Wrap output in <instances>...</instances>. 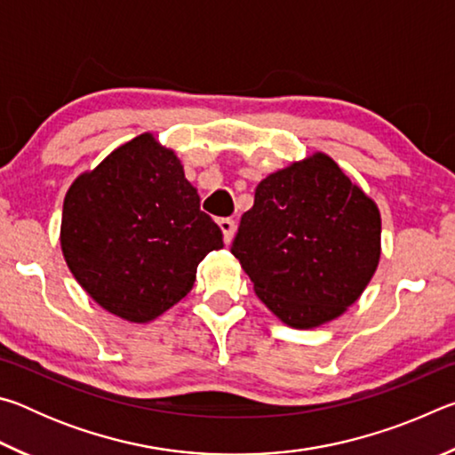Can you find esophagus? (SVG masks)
Returning <instances> with one entry per match:
<instances>
[{"instance_id": "esophagus-1", "label": "esophagus", "mask_w": 455, "mask_h": 455, "mask_svg": "<svg viewBox=\"0 0 455 455\" xmlns=\"http://www.w3.org/2000/svg\"><path fill=\"white\" fill-rule=\"evenodd\" d=\"M219 227H220V230H222V238H225V243L228 244L230 241H233L235 230H236L235 220H233V219H220V220H219Z\"/></svg>"}]
</instances>
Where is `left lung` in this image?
<instances>
[{
  "label": "left lung",
  "mask_w": 455,
  "mask_h": 455,
  "mask_svg": "<svg viewBox=\"0 0 455 455\" xmlns=\"http://www.w3.org/2000/svg\"><path fill=\"white\" fill-rule=\"evenodd\" d=\"M230 252L257 297L292 329H315L347 311L381 257V214L325 152L259 182Z\"/></svg>",
  "instance_id": "left-lung-1"
}]
</instances>
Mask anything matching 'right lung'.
Wrapping results in <instances>:
<instances>
[{"instance_id":"1","label":"right lung","mask_w":455,"mask_h":455,"mask_svg":"<svg viewBox=\"0 0 455 455\" xmlns=\"http://www.w3.org/2000/svg\"><path fill=\"white\" fill-rule=\"evenodd\" d=\"M60 244L76 281L130 323H148L187 297L196 267L222 249L174 150L144 132L72 182Z\"/></svg>"}]
</instances>
